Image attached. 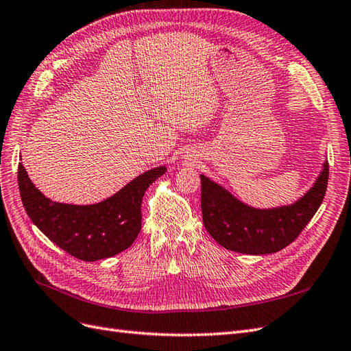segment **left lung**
I'll return each instance as SVG.
<instances>
[{"mask_svg":"<svg viewBox=\"0 0 351 351\" xmlns=\"http://www.w3.org/2000/svg\"><path fill=\"white\" fill-rule=\"evenodd\" d=\"M329 167L313 187L293 205L256 209L244 205L224 187L200 176V206L206 231L222 247L246 254L280 252L299 237L319 209L328 184Z\"/></svg>","mask_w":351,"mask_h":351,"instance_id":"8db88e82","label":"left lung"}]
</instances>
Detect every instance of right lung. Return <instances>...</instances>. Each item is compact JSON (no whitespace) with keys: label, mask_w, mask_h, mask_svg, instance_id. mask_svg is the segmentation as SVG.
I'll return each instance as SVG.
<instances>
[{"label":"right lung","mask_w":351,"mask_h":351,"mask_svg":"<svg viewBox=\"0 0 351 351\" xmlns=\"http://www.w3.org/2000/svg\"><path fill=\"white\" fill-rule=\"evenodd\" d=\"M165 167L149 169L120 192L95 205H67L45 197L30 182L23 164L17 180L32 222L58 247L80 261L111 258L132 246L142 228V199Z\"/></svg>","instance_id":"1"}]
</instances>
